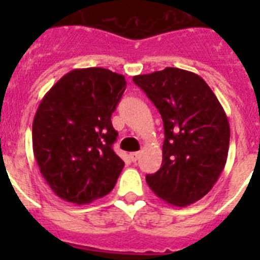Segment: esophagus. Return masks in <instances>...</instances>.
Segmentation results:
<instances>
[{
  "instance_id": "1",
  "label": "esophagus",
  "mask_w": 260,
  "mask_h": 260,
  "mask_svg": "<svg viewBox=\"0 0 260 260\" xmlns=\"http://www.w3.org/2000/svg\"><path fill=\"white\" fill-rule=\"evenodd\" d=\"M130 158H132V161L135 162L139 158V152H133L130 153Z\"/></svg>"
}]
</instances>
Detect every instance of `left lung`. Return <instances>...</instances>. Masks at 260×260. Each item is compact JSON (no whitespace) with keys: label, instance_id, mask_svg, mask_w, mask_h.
Returning <instances> with one entry per match:
<instances>
[{"label":"left lung","instance_id":"left-lung-1","mask_svg":"<svg viewBox=\"0 0 260 260\" xmlns=\"http://www.w3.org/2000/svg\"><path fill=\"white\" fill-rule=\"evenodd\" d=\"M133 80L164 123L161 168L147 174V183L172 206L195 203L212 189L226 164L228 117L210 86L191 71L165 68Z\"/></svg>","mask_w":260,"mask_h":260}]
</instances>
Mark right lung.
<instances>
[{
    "label": "right lung",
    "instance_id": "obj_1",
    "mask_svg": "<svg viewBox=\"0 0 260 260\" xmlns=\"http://www.w3.org/2000/svg\"><path fill=\"white\" fill-rule=\"evenodd\" d=\"M125 77L103 68L69 71L45 93L32 123V147L52 191L89 204L113 190L125 162L114 153L110 117Z\"/></svg>",
    "mask_w": 260,
    "mask_h": 260
}]
</instances>
